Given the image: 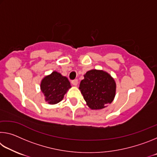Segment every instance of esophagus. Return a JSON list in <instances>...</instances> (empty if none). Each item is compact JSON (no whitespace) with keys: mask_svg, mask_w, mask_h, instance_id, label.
Wrapping results in <instances>:
<instances>
[{"mask_svg":"<svg viewBox=\"0 0 157 157\" xmlns=\"http://www.w3.org/2000/svg\"><path fill=\"white\" fill-rule=\"evenodd\" d=\"M72 84H73V85H74V86H77V85H78V80L77 79H73V80H72Z\"/></svg>","mask_w":157,"mask_h":157,"instance_id":"esophagus-1","label":"esophagus"}]
</instances>
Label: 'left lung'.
<instances>
[{
	"mask_svg": "<svg viewBox=\"0 0 157 157\" xmlns=\"http://www.w3.org/2000/svg\"><path fill=\"white\" fill-rule=\"evenodd\" d=\"M79 89L90 108L101 109L113 101L116 83L109 74L105 71L91 70L84 75Z\"/></svg>",
	"mask_w": 157,
	"mask_h": 157,
	"instance_id": "1",
	"label": "left lung"
}]
</instances>
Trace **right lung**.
Here are the masks:
<instances>
[{
  "label": "right lung",
  "instance_id": "1",
  "mask_svg": "<svg viewBox=\"0 0 157 157\" xmlns=\"http://www.w3.org/2000/svg\"><path fill=\"white\" fill-rule=\"evenodd\" d=\"M69 88H71V84L68 78L56 71L45 77L41 83V91L46 97V101L50 105L62 101Z\"/></svg>",
  "mask_w": 157,
  "mask_h": 157
}]
</instances>
